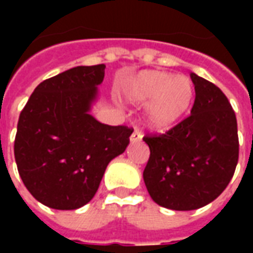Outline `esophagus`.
<instances>
[{"instance_id": "1", "label": "esophagus", "mask_w": 253, "mask_h": 253, "mask_svg": "<svg viewBox=\"0 0 253 253\" xmlns=\"http://www.w3.org/2000/svg\"><path fill=\"white\" fill-rule=\"evenodd\" d=\"M130 139H131V142H137V141H141L142 139V132L139 131V130H134L131 134V137H130Z\"/></svg>"}]
</instances>
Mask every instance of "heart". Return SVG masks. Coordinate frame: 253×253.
I'll list each match as a JSON object with an SVG mask.
<instances>
[{"instance_id":"obj_1","label":"heart","mask_w":253,"mask_h":253,"mask_svg":"<svg viewBox=\"0 0 253 253\" xmlns=\"http://www.w3.org/2000/svg\"><path fill=\"white\" fill-rule=\"evenodd\" d=\"M194 96L192 84L187 77L149 70L128 84L126 97L134 104L149 103L148 123L153 128L165 130L186 114Z\"/></svg>"}]
</instances>
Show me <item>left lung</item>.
Masks as SVG:
<instances>
[{"label":"left lung","instance_id":"1","mask_svg":"<svg viewBox=\"0 0 253 253\" xmlns=\"http://www.w3.org/2000/svg\"><path fill=\"white\" fill-rule=\"evenodd\" d=\"M195 101L191 115L164 134H146L150 149L143 180L157 205L195 210L228 187L239 161L237 121L217 85L191 73Z\"/></svg>","mask_w":253,"mask_h":253}]
</instances>
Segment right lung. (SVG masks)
Here are the masks:
<instances>
[{"label":"right lung","instance_id":"add662e5","mask_svg":"<svg viewBox=\"0 0 253 253\" xmlns=\"http://www.w3.org/2000/svg\"><path fill=\"white\" fill-rule=\"evenodd\" d=\"M105 65L77 66L47 78L21 111L14 159L31 195L57 210H74L96 194L111 160L126 150L132 128L89 115Z\"/></svg>","mask_w":253,"mask_h":253}]
</instances>
